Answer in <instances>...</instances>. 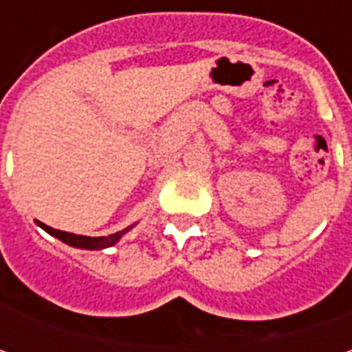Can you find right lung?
Returning <instances> with one entry per match:
<instances>
[{"mask_svg":"<svg viewBox=\"0 0 352 352\" xmlns=\"http://www.w3.org/2000/svg\"><path fill=\"white\" fill-rule=\"evenodd\" d=\"M38 225L50 233L52 236H56V239H60L62 243H66V245H70V247H76V249H89V250H96V249H105V247H111V245H116L117 241L121 239V236L127 233L131 227L127 229H123V231H119V233H113V235L109 236H84V235H74V233H66V231H58V229H52V227H48V225L41 223Z\"/></svg>","mask_w":352,"mask_h":352,"instance_id":"1","label":"right lung"}]
</instances>
